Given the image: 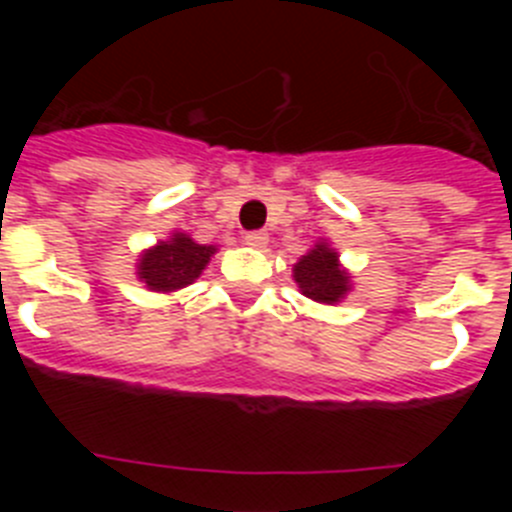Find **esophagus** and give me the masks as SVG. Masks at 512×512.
Listing matches in <instances>:
<instances>
[{
  "label": "esophagus",
  "mask_w": 512,
  "mask_h": 512,
  "mask_svg": "<svg viewBox=\"0 0 512 512\" xmlns=\"http://www.w3.org/2000/svg\"><path fill=\"white\" fill-rule=\"evenodd\" d=\"M246 243L251 248H266L269 246V235L261 233V230H253V233H246Z\"/></svg>",
  "instance_id": "34e87169"
}]
</instances>
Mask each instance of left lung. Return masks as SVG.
Returning <instances> with one entry per match:
<instances>
[{
    "label": "left lung",
    "instance_id": "left-lung-1",
    "mask_svg": "<svg viewBox=\"0 0 512 512\" xmlns=\"http://www.w3.org/2000/svg\"><path fill=\"white\" fill-rule=\"evenodd\" d=\"M292 277L302 295L320 305H338L354 289L351 274L338 259V251L325 238L315 241V246L300 256V261L292 266Z\"/></svg>",
    "mask_w": 512,
    "mask_h": 512
}]
</instances>
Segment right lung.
Returning a JSON list of instances; mask_svg holds the SVG:
<instances>
[{
    "label": "right lung",
    "instance_id": "obj_1",
    "mask_svg": "<svg viewBox=\"0 0 512 512\" xmlns=\"http://www.w3.org/2000/svg\"><path fill=\"white\" fill-rule=\"evenodd\" d=\"M215 253L217 246H205L194 241L189 233L174 230L169 238L140 251L135 277L151 292L169 295L197 282Z\"/></svg>",
    "mask_w": 512,
    "mask_h": 512
}]
</instances>
